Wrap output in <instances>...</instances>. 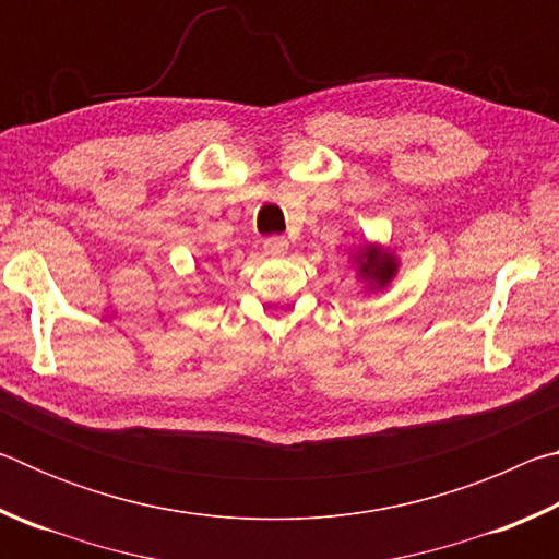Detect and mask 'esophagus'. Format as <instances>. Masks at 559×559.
<instances>
[{
    "label": "esophagus",
    "instance_id": "1",
    "mask_svg": "<svg viewBox=\"0 0 559 559\" xmlns=\"http://www.w3.org/2000/svg\"><path fill=\"white\" fill-rule=\"evenodd\" d=\"M263 253L271 259H283L288 253V241L286 239H278V236H273V239L263 241Z\"/></svg>",
    "mask_w": 559,
    "mask_h": 559
}]
</instances>
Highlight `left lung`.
Here are the masks:
<instances>
[{"mask_svg":"<svg viewBox=\"0 0 559 559\" xmlns=\"http://www.w3.org/2000/svg\"><path fill=\"white\" fill-rule=\"evenodd\" d=\"M349 266L355 269V278L367 293H380L392 286L400 273V257L392 246H382L377 241H365L349 251Z\"/></svg>","mask_w":559,"mask_h":559,"instance_id":"8db88e82","label":"left lung"}]
</instances>
